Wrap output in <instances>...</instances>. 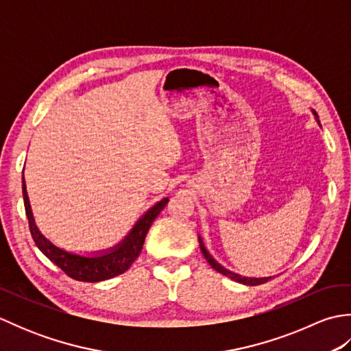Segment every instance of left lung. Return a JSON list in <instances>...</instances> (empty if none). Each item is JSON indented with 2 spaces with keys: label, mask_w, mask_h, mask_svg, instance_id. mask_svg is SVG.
Here are the masks:
<instances>
[{
  "label": "left lung",
  "mask_w": 351,
  "mask_h": 351,
  "mask_svg": "<svg viewBox=\"0 0 351 351\" xmlns=\"http://www.w3.org/2000/svg\"><path fill=\"white\" fill-rule=\"evenodd\" d=\"M312 113H314V116H315V121L319 123L318 114L315 113L314 110H312ZM319 126H322V125H319ZM199 244H200V250H202L205 259L208 261V264H210L215 271L225 274L226 278L232 279V280H235V282H238V283H243V285H250V287H256V285H261V283H265L267 280H270V278H243V276H240V274H237V273H232V271L226 270L225 267H221V265L217 263V261H215V259L210 255V252L206 250L205 244H204V241H202V238H200V237H199Z\"/></svg>",
  "instance_id": "obj_1"
}]
</instances>
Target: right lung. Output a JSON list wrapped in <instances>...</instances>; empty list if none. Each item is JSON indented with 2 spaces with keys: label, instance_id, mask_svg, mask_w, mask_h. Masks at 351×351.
Returning <instances> with one entry per match:
<instances>
[{
  "label": "right lung",
  "instance_id": "right-lung-1",
  "mask_svg": "<svg viewBox=\"0 0 351 351\" xmlns=\"http://www.w3.org/2000/svg\"><path fill=\"white\" fill-rule=\"evenodd\" d=\"M22 195H24V205L25 214L29 225V232H32L33 240L37 247L47 256L51 263H54L57 267L69 276V278L81 280V282H101L114 278L125 273L132 265L143 249V243L149 228L154 223L162 208L169 202V197L161 199L152 208L141 215L132 226L130 234L126 235L121 243L106 250L93 252L90 255H80V253L68 252L62 247H58L51 240L45 237L34 221V215L29 206V199L27 193L25 180L22 178Z\"/></svg>",
  "mask_w": 351,
  "mask_h": 351
}]
</instances>
